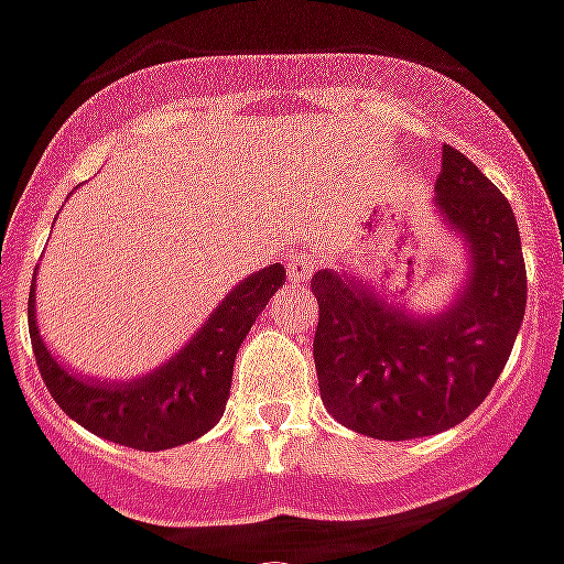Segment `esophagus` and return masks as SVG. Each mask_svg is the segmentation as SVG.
<instances>
[{
	"label": "esophagus",
	"mask_w": 564,
	"mask_h": 564,
	"mask_svg": "<svg viewBox=\"0 0 564 564\" xmlns=\"http://www.w3.org/2000/svg\"><path fill=\"white\" fill-rule=\"evenodd\" d=\"M286 272H290V281L301 286L315 272V258L306 249H301V246H292L290 254H286Z\"/></svg>",
	"instance_id": "1"
}]
</instances>
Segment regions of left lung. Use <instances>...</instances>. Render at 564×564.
<instances>
[{
    "label": "left lung",
    "instance_id": "1",
    "mask_svg": "<svg viewBox=\"0 0 564 564\" xmlns=\"http://www.w3.org/2000/svg\"><path fill=\"white\" fill-rule=\"evenodd\" d=\"M435 209L470 254L465 290L438 315H413L338 269L312 278L321 399L344 427L381 442L465 421L494 390L524 318L528 274L513 209L453 145L442 149Z\"/></svg>",
    "mask_w": 564,
    "mask_h": 564
}]
</instances>
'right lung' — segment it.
<instances>
[{
  "instance_id": "right-lung-1",
  "label": "right lung",
  "mask_w": 564,
  "mask_h": 564,
  "mask_svg": "<svg viewBox=\"0 0 564 564\" xmlns=\"http://www.w3.org/2000/svg\"><path fill=\"white\" fill-rule=\"evenodd\" d=\"M36 281V274H33ZM286 283L281 263L249 274L217 304L186 347L154 372L134 381H97L70 372L54 358L36 324V297L28 295L31 333L42 381L68 419L94 435L134 451H169L215 427L226 410L235 355L269 297Z\"/></svg>"
}]
</instances>
